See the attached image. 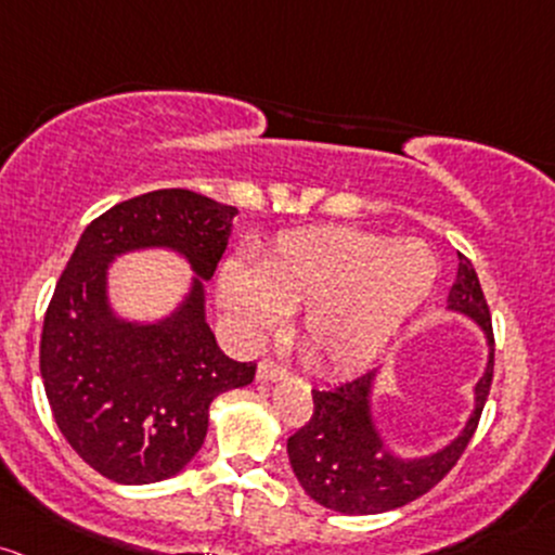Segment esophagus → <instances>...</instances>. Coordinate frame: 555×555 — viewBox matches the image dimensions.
<instances>
[{"instance_id":"1","label":"esophagus","mask_w":555,"mask_h":555,"mask_svg":"<svg viewBox=\"0 0 555 555\" xmlns=\"http://www.w3.org/2000/svg\"><path fill=\"white\" fill-rule=\"evenodd\" d=\"M284 376V369L279 366L276 361H271V358H263V361L258 363V382H276Z\"/></svg>"}]
</instances>
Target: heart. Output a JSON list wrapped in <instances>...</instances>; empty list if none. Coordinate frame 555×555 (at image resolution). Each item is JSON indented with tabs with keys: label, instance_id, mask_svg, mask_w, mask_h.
Wrapping results in <instances>:
<instances>
[{
	"label": "heart",
	"instance_id": "obj_1",
	"mask_svg": "<svg viewBox=\"0 0 555 555\" xmlns=\"http://www.w3.org/2000/svg\"><path fill=\"white\" fill-rule=\"evenodd\" d=\"M435 253L422 240L324 227L284 234L255 271L229 260L218 276L221 306L245 337L300 315V345L321 374L369 369L435 289Z\"/></svg>",
	"mask_w": 555,
	"mask_h": 555
}]
</instances>
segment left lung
Instances as JSON below:
<instances>
[{"instance_id": "left-lung-1", "label": "left lung", "mask_w": 555, "mask_h": 555, "mask_svg": "<svg viewBox=\"0 0 555 555\" xmlns=\"http://www.w3.org/2000/svg\"><path fill=\"white\" fill-rule=\"evenodd\" d=\"M448 310L474 321L487 343L485 374L474 385V408L466 424L435 453L403 455L389 446L376 422L374 392L379 371H369L343 387L313 389V416L289 437L287 453L297 482L315 503L337 514H385L429 492L461 459L490 392L495 358L490 308L477 271L464 255H459Z\"/></svg>"}]
</instances>
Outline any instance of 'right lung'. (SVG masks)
I'll use <instances>...</instances> for the list:
<instances>
[{
  "label": "right lung",
  "mask_w": 555,
  "mask_h": 555,
  "mask_svg": "<svg viewBox=\"0 0 555 555\" xmlns=\"http://www.w3.org/2000/svg\"><path fill=\"white\" fill-rule=\"evenodd\" d=\"M236 212L189 189L139 194L83 229L54 287L39 350L47 400L70 448L113 482L176 477L203 448L212 400L253 382L255 363L231 361L205 319V282ZM144 248L176 251L195 273L155 322L126 320L108 300V268Z\"/></svg>",
  "instance_id": "add662e5"
}]
</instances>
